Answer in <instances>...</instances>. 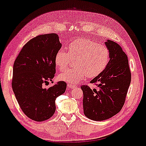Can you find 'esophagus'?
<instances>
[{
  "mask_svg": "<svg viewBox=\"0 0 146 146\" xmlns=\"http://www.w3.org/2000/svg\"><path fill=\"white\" fill-rule=\"evenodd\" d=\"M67 87L68 88L73 89V88H75V86L73 85V84H67Z\"/></svg>",
  "mask_w": 146,
  "mask_h": 146,
  "instance_id": "obj_1",
  "label": "esophagus"
}]
</instances>
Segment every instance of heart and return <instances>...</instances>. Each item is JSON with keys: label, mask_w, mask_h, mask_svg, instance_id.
Segmentation results:
<instances>
[{"label": "heart", "mask_w": 146, "mask_h": 146, "mask_svg": "<svg viewBox=\"0 0 146 146\" xmlns=\"http://www.w3.org/2000/svg\"><path fill=\"white\" fill-rule=\"evenodd\" d=\"M75 69H66L58 75V80L68 84H78L88 76L94 78L108 67L111 54L105 45L89 38H81L68 44V52L60 49L55 56V64L59 70L68 65L71 58H78Z\"/></svg>", "instance_id": "b5f03b06"}]
</instances>
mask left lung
I'll return each instance as SVG.
<instances>
[{
	"label": "left lung",
	"instance_id": "obj_1",
	"mask_svg": "<svg viewBox=\"0 0 146 146\" xmlns=\"http://www.w3.org/2000/svg\"><path fill=\"white\" fill-rule=\"evenodd\" d=\"M111 54L110 63L104 72L94 78L97 90L82 86L84 115L95 121L108 120L122 110L131 84V73L128 57L115 42H105Z\"/></svg>",
	"mask_w": 146,
	"mask_h": 146
}]
</instances>
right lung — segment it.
I'll use <instances>...</instances> for the list:
<instances>
[{"instance_id":"1","label":"right lung","mask_w":146,"mask_h":146,"mask_svg":"<svg viewBox=\"0 0 146 146\" xmlns=\"http://www.w3.org/2000/svg\"><path fill=\"white\" fill-rule=\"evenodd\" d=\"M61 47L56 33L38 35L24 45L14 62L11 84L14 94L24 114L36 122L54 115L56 98L66 90L64 82L44 87L54 78L55 56Z\"/></svg>"}]
</instances>
